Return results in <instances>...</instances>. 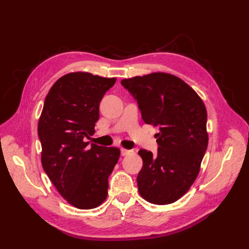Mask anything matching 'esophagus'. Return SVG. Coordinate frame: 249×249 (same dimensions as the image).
<instances>
[{
    "instance_id": "1",
    "label": "esophagus",
    "mask_w": 249,
    "mask_h": 249,
    "mask_svg": "<svg viewBox=\"0 0 249 249\" xmlns=\"http://www.w3.org/2000/svg\"><path fill=\"white\" fill-rule=\"evenodd\" d=\"M120 152H122V156H126L130 154V150L125 148H120Z\"/></svg>"
}]
</instances>
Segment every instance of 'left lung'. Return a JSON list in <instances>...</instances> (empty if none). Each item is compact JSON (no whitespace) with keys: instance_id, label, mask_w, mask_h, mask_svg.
Masks as SVG:
<instances>
[{"instance_id":"8db88e82","label":"left lung","mask_w":249,"mask_h":249,"mask_svg":"<svg viewBox=\"0 0 249 249\" xmlns=\"http://www.w3.org/2000/svg\"><path fill=\"white\" fill-rule=\"evenodd\" d=\"M122 84L137 100L143 122L160 130L158 154L138 152L143 161L139 193L155 205L175 202L196 179L208 147L205 104L187 83L167 72L124 79Z\"/></svg>"}]
</instances>
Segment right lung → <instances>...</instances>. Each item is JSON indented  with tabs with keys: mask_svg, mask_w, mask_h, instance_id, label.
<instances>
[{
	"mask_svg": "<svg viewBox=\"0 0 249 249\" xmlns=\"http://www.w3.org/2000/svg\"><path fill=\"white\" fill-rule=\"evenodd\" d=\"M115 78L86 71L64 74L52 86L38 120L41 164L51 182L71 206L82 210L99 207L108 195V178L120 149L91 144L99 107Z\"/></svg>",
	"mask_w": 249,
	"mask_h": 249,
	"instance_id": "add662e5",
	"label": "right lung"
}]
</instances>
